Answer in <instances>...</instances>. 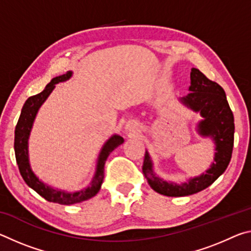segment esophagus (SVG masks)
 Returning a JSON list of instances; mask_svg holds the SVG:
<instances>
[{
  "label": "esophagus",
  "mask_w": 251,
  "mask_h": 251,
  "mask_svg": "<svg viewBox=\"0 0 251 251\" xmlns=\"http://www.w3.org/2000/svg\"><path fill=\"white\" fill-rule=\"evenodd\" d=\"M126 129H128V130H133L134 131V129H135V125L134 124H128L126 126Z\"/></svg>",
  "instance_id": "esophagus-1"
}]
</instances>
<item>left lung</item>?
I'll use <instances>...</instances> for the list:
<instances>
[{
  "instance_id": "obj_1",
  "label": "left lung",
  "mask_w": 251,
  "mask_h": 251,
  "mask_svg": "<svg viewBox=\"0 0 251 251\" xmlns=\"http://www.w3.org/2000/svg\"><path fill=\"white\" fill-rule=\"evenodd\" d=\"M189 91V94L181 97L180 101L194 112L201 113L203 120L199 122L197 130L202 137L212 138L216 152L206 174L178 185L165 181L155 175L151 159L146 151L142 168L144 176L155 192L169 197L188 196L207 188L226 171L231 159L235 123L224 88L207 78L199 70L192 69Z\"/></svg>"
}]
</instances>
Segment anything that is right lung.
Here are the masks:
<instances>
[{"instance_id": "right-lung-1", "label": "right lung", "mask_w": 251, "mask_h": 251, "mask_svg": "<svg viewBox=\"0 0 251 251\" xmlns=\"http://www.w3.org/2000/svg\"><path fill=\"white\" fill-rule=\"evenodd\" d=\"M72 72L69 71L66 74L61 76H56L50 82L46 85L43 92L40 94L28 97L23 105L22 112H21L18 124L15 127V136H14V151H15V158L16 163L20 169L21 176L23 177L24 181L26 182L27 186L31 187L32 189L45 198L48 201L56 202L59 205H73V203L82 202L87 199H91L100 192L101 182L104 179V166L105 161L107 159L110 152H112L117 146L124 143V138L120 135H113L107 142L104 144L103 148L100 152L99 159H97L96 172L93 177V180L86 188H84L79 192L75 193H66L64 190L54 189L52 187L44 184L33 173L28 161V137L31 133L33 122L35 120V116L39 112L42 104L44 103L48 99L49 95L52 93L55 88V84L61 82H65L71 78Z\"/></svg>"}]
</instances>
